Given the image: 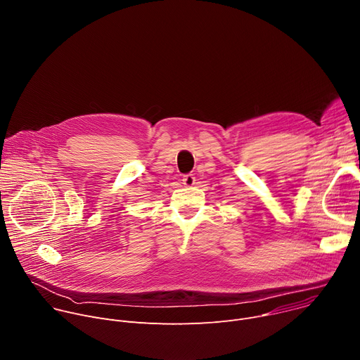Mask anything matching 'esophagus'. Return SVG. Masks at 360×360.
<instances>
[{
    "label": "esophagus",
    "mask_w": 360,
    "mask_h": 360,
    "mask_svg": "<svg viewBox=\"0 0 360 360\" xmlns=\"http://www.w3.org/2000/svg\"><path fill=\"white\" fill-rule=\"evenodd\" d=\"M182 184H184L185 186H192V185H195V176H193L192 174L185 175V176L182 178Z\"/></svg>",
    "instance_id": "34e87169"
}]
</instances>
